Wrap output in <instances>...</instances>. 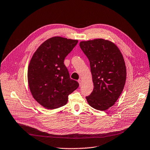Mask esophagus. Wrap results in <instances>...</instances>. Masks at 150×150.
Here are the masks:
<instances>
[{
  "mask_svg": "<svg viewBox=\"0 0 150 150\" xmlns=\"http://www.w3.org/2000/svg\"><path fill=\"white\" fill-rule=\"evenodd\" d=\"M78 81H79V85H80V86H81V84H82V81L80 79V80H78Z\"/></svg>",
  "mask_w": 150,
  "mask_h": 150,
  "instance_id": "obj_1",
  "label": "esophagus"
}]
</instances>
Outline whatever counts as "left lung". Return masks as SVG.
<instances>
[{"instance_id":"left-lung-1","label":"left lung","mask_w":150,"mask_h":150,"mask_svg":"<svg viewBox=\"0 0 150 150\" xmlns=\"http://www.w3.org/2000/svg\"><path fill=\"white\" fill-rule=\"evenodd\" d=\"M80 47L90 62L94 89L86 97L89 105L104 111L113 106L121 94L126 80V67L120 50L103 38L81 41Z\"/></svg>"}]
</instances>
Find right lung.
<instances>
[{
    "mask_svg": "<svg viewBox=\"0 0 150 150\" xmlns=\"http://www.w3.org/2000/svg\"><path fill=\"white\" fill-rule=\"evenodd\" d=\"M77 40L51 37L40 45L32 56L28 81L34 99L43 107L55 109L66 105L68 96L79 84L70 79L64 61L76 46Z\"/></svg>",
    "mask_w": 150,
    "mask_h": 150,
    "instance_id": "obj_1",
    "label": "right lung"
}]
</instances>
